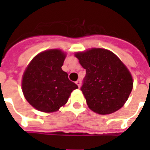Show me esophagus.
<instances>
[{"mask_svg":"<svg viewBox=\"0 0 150 150\" xmlns=\"http://www.w3.org/2000/svg\"><path fill=\"white\" fill-rule=\"evenodd\" d=\"M75 83H76V84L78 85L79 88H80V86H81V80H80V79H78Z\"/></svg>","mask_w":150,"mask_h":150,"instance_id":"34e87169","label":"esophagus"}]
</instances>
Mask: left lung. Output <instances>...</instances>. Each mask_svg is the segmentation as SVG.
Wrapping results in <instances>:
<instances>
[{
	"label": "left lung",
	"mask_w": 150,
	"mask_h": 150,
	"mask_svg": "<svg viewBox=\"0 0 150 150\" xmlns=\"http://www.w3.org/2000/svg\"><path fill=\"white\" fill-rule=\"evenodd\" d=\"M75 57L86 69L81 91L89 108L106 115L122 108L132 91L133 82L120 59L101 48L77 52Z\"/></svg>",
	"instance_id": "left-lung-1"
}]
</instances>
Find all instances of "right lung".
I'll return each mask as SVG.
<instances>
[{"mask_svg":"<svg viewBox=\"0 0 150 150\" xmlns=\"http://www.w3.org/2000/svg\"><path fill=\"white\" fill-rule=\"evenodd\" d=\"M66 54L52 49L40 53L31 60L22 77L25 98L37 110L56 112L65 105L73 90L78 88L62 67Z\"/></svg>","mask_w":150,"mask_h":150,"instance_id":"right-lung-1","label":"right lung"}]
</instances>
